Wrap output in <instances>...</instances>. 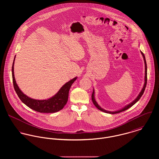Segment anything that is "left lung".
Segmentation results:
<instances>
[{"mask_svg":"<svg viewBox=\"0 0 159 159\" xmlns=\"http://www.w3.org/2000/svg\"><path fill=\"white\" fill-rule=\"evenodd\" d=\"M141 54H142V56H143V57L144 61V64H145L144 84V86H143V89H141V91L139 92V93L138 94V95L137 96V97H136V98H135L133 102H132L130 103L127 105L126 106H125V107H124V108H122V109H120V110H117V111H110L105 110V109H103V108H102V107H100L99 106V105L97 103V102H96V100H95V96H94V95H95V94H94L95 92H94V89H93L92 94V102H93V103L94 104V105H95L99 110H100V111H103V112L107 113L113 114L119 113H120V112H122V111H125V110H128L129 108H130V107H132L134 104H135L136 102L140 99V98L141 97V96L143 95V93H144V92L146 86V84H147V64H146V61L145 56H144V54L143 53V52L141 51Z\"/></svg>","mask_w":159,"mask_h":159,"instance_id":"8db88e82","label":"left lung"}]
</instances>
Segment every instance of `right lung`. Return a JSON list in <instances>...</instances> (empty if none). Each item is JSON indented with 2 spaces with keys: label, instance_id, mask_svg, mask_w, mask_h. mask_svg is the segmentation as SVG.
Returning <instances> with one entry per match:
<instances>
[{
  "label": "right lung",
  "instance_id": "obj_1",
  "mask_svg": "<svg viewBox=\"0 0 159 159\" xmlns=\"http://www.w3.org/2000/svg\"><path fill=\"white\" fill-rule=\"evenodd\" d=\"M15 57L16 56H15L12 66L13 83L14 89L20 100L23 102V103L30 109L40 113H52L61 110L66 105L68 101L69 90L72 84L77 79V77L74 78L73 79L66 83L52 97L46 100L34 99L25 95L19 88L16 82L14 75V63Z\"/></svg>",
  "mask_w": 159,
  "mask_h": 159
}]
</instances>
